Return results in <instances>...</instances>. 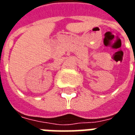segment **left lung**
Returning <instances> with one entry per match:
<instances>
[{
  "label": "left lung",
  "mask_w": 135,
  "mask_h": 135,
  "mask_svg": "<svg viewBox=\"0 0 135 135\" xmlns=\"http://www.w3.org/2000/svg\"><path fill=\"white\" fill-rule=\"evenodd\" d=\"M134 63H135V62H134ZM134 73H135V72H134Z\"/></svg>",
  "instance_id": "8db88e82"
}]
</instances>
